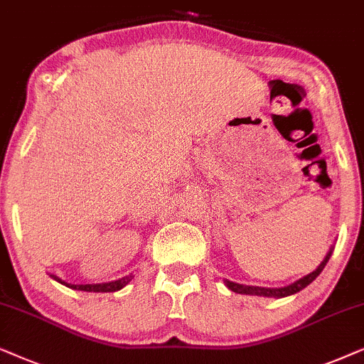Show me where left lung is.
Masks as SVG:
<instances>
[{"instance_id":"1","label":"left lung","mask_w":364,"mask_h":364,"mask_svg":"<svg viewBox=\"0 0 364 364\" xmlns=\"http://www.w3.org/2000/svg\"><path fill=\"white\" fill-rule=\"evenodd\" d=\"M333 253V248L328 251V255L324 256V259L319 263V266L316 269L313 271V273H309L306 276H303L301 279L294 281V283L288 284V287H283V288H261V287H246V284H240V283H232V281H225L226 287L231 289V291L235 293H240V294H256V296H268V298H284V296H289V294H294L298 291H301L303 288H306L309 283H313L314 279L318 278L319 273L324 269V266H326L329 256Z\"/></svg>"}]
</instances>
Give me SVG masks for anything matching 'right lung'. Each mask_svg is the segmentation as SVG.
Returning <instances> with one entry per match:
<instances>
[{"label": "right lung", "mask_w": 364, "mask_h": 364, "mask_svg": "<svg viewBox=\"0 0 364 364\" xmlns=\"http://www.w3.org/2000/svg\"><path fill=\"white\" fill-rule=\"evenodd\" d=\"M51 278L56 279L58 283L65 284V287H68V288L80 289V291L113 293V291H118V289H121V288H124L126 284L133 279V274H128V276H124V278H119L116 281H109V283H100V284H71V283H66V281H63L61 278H58V276H55V274H51Z\"/></svg>", "instance_id": "add662e5"}]
</instances>
